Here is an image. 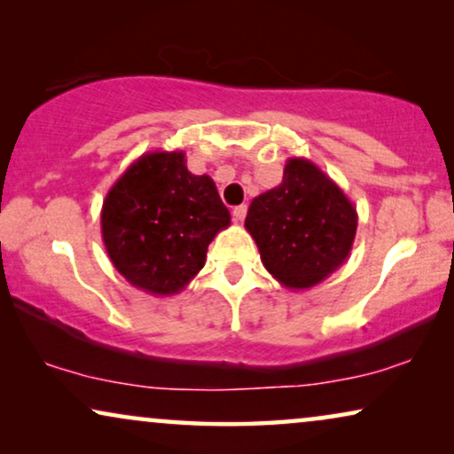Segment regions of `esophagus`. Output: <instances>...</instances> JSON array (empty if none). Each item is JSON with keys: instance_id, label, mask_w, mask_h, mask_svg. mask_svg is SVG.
Returning a JSON list of instances; mask_svg holds the SVG:
<instances>
[{"instance_id": "esophagus-1", "label": "esophagus", "mask_w": 454, "mask_h": 454, "mask_svg": "<svg viewBox=\"0 0 454 454\" xmlns=\"http://www.w3.org/2000/svg\"><path fill=\"white\" fill-rule=\"evenodd\" d=\"M246 213H247V207L246 204H239V207L233 208V221L235 223H241L246 219Z\"/></svg>"}]
</instances>
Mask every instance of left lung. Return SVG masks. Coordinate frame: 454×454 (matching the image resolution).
I'll list each match as a JSON object with an SVG mask.
<instances>
[{
  "label": "left lung",
  "instance_id": "1",
  "mask_svg": "<svg viewBox=\"0 0 454 454\" xmlns=\"http://www.w3.org/2000/svg\"><path fill=\"white\" fill-rule=\"evenodd\" d=\"M244 225L264 269L287 289L303 291L349 258L357 210L318 165L291 157L283 182L254 198Z\"/></svg>",
  "mask_w": 454,
  "mask_h": 454
}]
</instances>
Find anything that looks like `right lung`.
I'll list each match as a JSON object with an SVG mask.
<instances>
[{
	"instance_id": "obj_1",
	"label": "right lung",
	"mask_w": 454,
	"mask_h": 454,
	"mask_svg": "<svg viewBox=\"0 0 454 454\" xmlns=\"http://www.w3.org/2000/svg\"><path fill=\"white\" fill-rule=\"evenodd\" d=\"M231 225L208 176L185 167L184 151H153L111 185L101 233L115 270L151 295H176L202 270L208 244Z\"/></svg>"
}]
</instances>
